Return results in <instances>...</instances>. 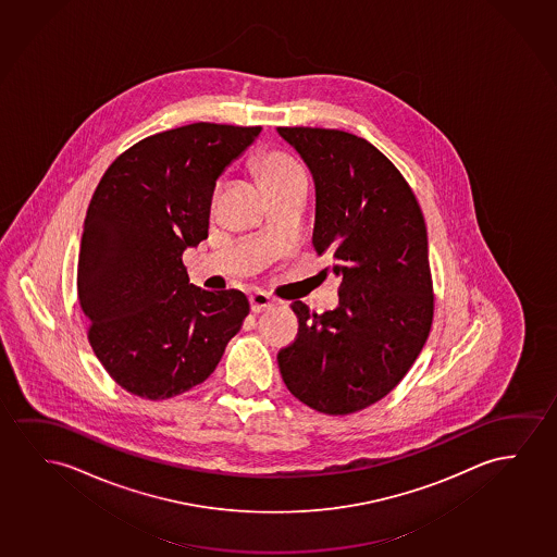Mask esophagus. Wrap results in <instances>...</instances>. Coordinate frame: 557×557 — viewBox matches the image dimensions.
Masks as SVG:
<instances>
[{
  "instance_id": "34e87169",
  "label": "esophagus",
  "mask_w": 557,
  "mask_h": 557,
  "mask_svg": "<svg viewBox=\"0 0 557 557\" xmlns=\"http://www.w3.org/2000/svg\"><path fill=\"white\" fill-rule=\"evenodd\" d=\"M275 300L267 295V293H262V290H255L252 295H250V310L258 314V312H262V310H267V308L274 307Z\"/></svg>"
}]
</instances>
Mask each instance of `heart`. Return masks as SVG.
<instances>
[{"mask_svg":"<svg viewBox=\"0 0 557 557\" xmlns=\"http://www.w3.org/2000/svg\"><path fill=\"white\" fill-rule=\"evenodd\" d=\"M250 166L257 174L260 186L264 187L268 194L283 189L290 184H297V182H307V174L300 166V162L275 147L258 149L250 159Z\"/></svg>","mask_w":557,"mask_h":557,"instance_id":"heart-1","label":"heart"}]
</instances>
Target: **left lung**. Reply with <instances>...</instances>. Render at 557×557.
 <instances>
[{
	"label": "left lung",
	"instance_id": "left-lung-1",
	"mask_svg": "<svg viewBox=\"0 0 557 557\" xmlns=\"http://www.w3.org/2000/svg\"><path fill=\"white\" fill-rule=\"evenodd\" d=\"M315 182V255L331 260L339 307L295 300V341L277 352L290 395L347 416L387 396L425 345L435 312L428 227L400 170L343 129L280 126Z\"/></svg>",
	"mask_w": 557,
	"mask_h": 557
}]
</instances>
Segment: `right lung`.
Masks as SVG:
<instances>
[{
  "instance_id": "1",
  "label": "right lung",
  "mask_w": 557,
  "mask_h": 557,
  "mask_svg": "<svg viewBox=\"0 0 557 557\" xmlns=\"http://www.w3.org/2000/svg\"><path fill=\"white\" fill-rule=\"evenodd\" d=\"M260 126L195 122L119 154L89 201L76 287L88 341L116 385L164 400L199 385L249 314L242 290L189 283L216 177Z\"/></svg>"
}]
</instances>
